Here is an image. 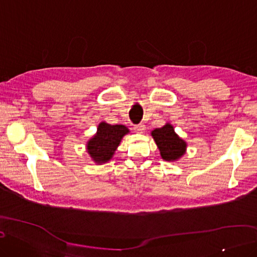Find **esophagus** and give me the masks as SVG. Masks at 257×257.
Returning a JSON list of instances; mask_svg holds the SVG:
<instances>
[{
    "mask_svg": "<svg viewBox=\"0 0 257 257\" xmlns=\"http://www.w3.org/2000/svg\"><path fill=\"white\" fill-rule=\"evenodd\" d=\"M145 130H146V127H145L143 123H140V124H137V125H134V131L136 132V133H144Z\"/></svg>",
    "mask_w": 257,
    "mask_h": 257,
    "instance_id": "obj_1",
    "label": "esophagus"
}]
</instances>
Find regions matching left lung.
Returning <instances> with one entry per match:
<instances>
[{
  "mask_svg": "<svg viewBox=\"0 0 257 257\" xmlns=\"http://www.w3.org/2000/svg\"><path fill=\"white\" fill-rule=\"evenodd\" d=\"M161 157L165 161H174L185 154L186 143L179 138L171 124H165L161 128H156L151 133Z\"/></svg>",
  "mask_w": 257,
  "mask_h": 257,
  "instance_id": "obj_1",
  "label": "left lung"
}]
</instances>
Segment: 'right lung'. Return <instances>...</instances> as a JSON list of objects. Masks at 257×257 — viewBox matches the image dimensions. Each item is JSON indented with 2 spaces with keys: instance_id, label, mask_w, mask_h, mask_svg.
Here are the masks:
<instances>
[{
  "instance_id": "obj_1",
  "label": "right lung",
  "mask_w": 257,
  "mask_h": 257,
  "mask_svg": "<svg viewBox=\"0 0 257 257\" xmlns=\"http://www.w3.org/2000/svg\"><path fill=\"white\" fill-rule=\"evenodd\" d=\"M128 133L124 125H110L101 122L96 135L87 143V152L97 163L109 161L119 146L122 137Z\"/></svg>"
}]
</instances>
